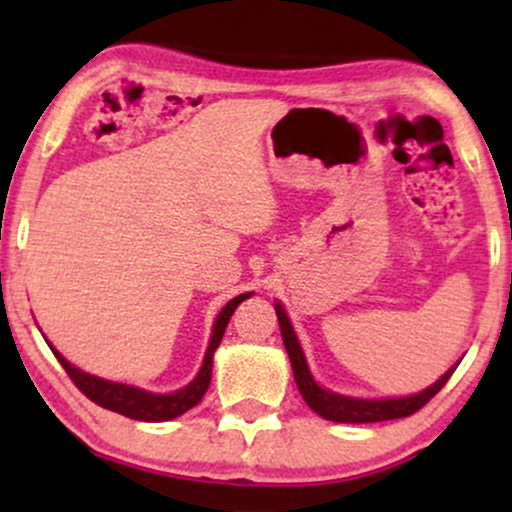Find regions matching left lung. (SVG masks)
Wrapping results in <instances>:
<instances>
[{
  "mask_svg": "<svg viewBox=\"0 0 512 512\" xmlns=\"http://www.w3.org/2000/svg\"><path fill=\"white\" fill-rule=\"evenodd\" d=\"M275 310H277V319H279V331H282L284 347H286V352H289L293 377H296L300 396L305 398V403L310 405L317 415H321L324 419H331V422L370 424V422H387V419H401V417L415 415L419 408H424V405L445 387V382L450 380L454 368H457V366L450 368L438 382H433L429 389L419 391V394H415V396L366 401V398H349V396L333 394V391L321 389L319 384L314 382L310 368H307L303 347H300L296 331H293V326H291L289 317H286L284 307L277 303Z\"/></svg>",
  "mask_w": 512,
  "mask_h": 512,
  "instance_id": "8db88e82",
  "label": "left lung"
}]
</instances>
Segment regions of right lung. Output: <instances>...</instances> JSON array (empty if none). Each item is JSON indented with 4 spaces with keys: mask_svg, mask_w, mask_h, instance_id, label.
I'll return each instance as SVG.
<instances>
[{
    "mask_svg": "<svg viewBox=\"0 0 512 512\" xmlns=\"http://www.w3.org/2000/svg\"><path fill=\"white\" fill-rule=\"evenodd\" d=\"M249 296L251 293H242V296L230 300V303L219 312V317L214 321L212 340H209L200 373L195 375V380L191 384H186L184 389L174 391V394H151V391L130 387V384H118V382L102 380V377L88 375L76 366H72V363H69L60 352H55L53 345L48 347L53 349L55 359L60 361V366L65 368V373L72 377L76 389H79L81 394H86L93 403L102 405V408H107L111 412H118V415L139 419V422H167V419L184 415L186 410H191L193 405H198L202 401L209 382H212V361H214L216 347L221 345V338L223 333H226V326L230 317H233L235 307Z\"/></svg>",
    "mask_w": 512,
    "mask_h": 512,
    "instance_id": "1",
    "label": "right lung"
}]
</instances>
